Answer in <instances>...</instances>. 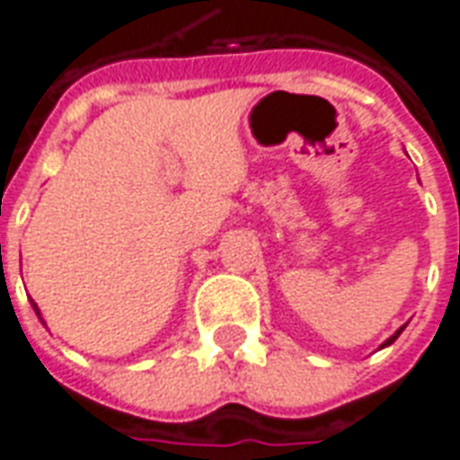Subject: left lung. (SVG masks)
Wrapping results in <instances>:
<instances>
[{
  "mask_svg": "<svg viewBox=\"0 0 460 460\" xmlns=\"http://www.w3.org/2000/svg\"><path fill=\"white\" fill-rule=\"evenodd\" d=\"M396 338H399V332H396V335H394V338H389V340H386V342H385V345H389V342H392V340H396Z\"/></svg>",
  "mask_w": 460,
  "mask_h": 460,
  "instance_id": "obj_1",
  "label": "left lung"
}]
</instances>
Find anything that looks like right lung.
<instances>
[{"label":"right lung","mask_w":460,"mask_h":460,"mask_svg":"<svg viewBox=\"0 0 460 460\" xmlns=\"http://www.w3.org/2000/svg\"><path fill=\"white\" fill-rule=\"evenodd\" d=\"M0 261H2V243H0ZM34 310H36V305H34ZM36 313H39V310H36Z\"/></svg>","instance_id":"1"}]
</instances>
